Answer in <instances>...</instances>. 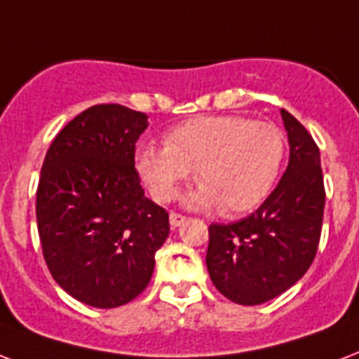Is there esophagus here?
<instances>
[{
    "label": "esophagus",
    "mask_w": 359,
    "mask_h": 359,
    "mask_svg": "<svg viewBox=\"0 0 359 359\" xmlns=\"http://www.w3.org/2000/svg\"><path fill=\"white\" fill-rule=\"evenodd\" d=\"M169 222H171L173 228H179V226H182V224L186 222V216L179 215V212H171V215H169Z\"/></svg>",
    "instance_id": "1"
}]
</instances>
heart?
I'll return each mask as SVG.
<instances>
[{
  "label": "heart",
  "instance_id": "b5f03b06",
  "mask_svg": "<svg viewBox=\"0 0 359 359\" xmlns=\"http://www.w3.org/2000/svg\"><path fill=\"white\" fill-rule=\"evenodd\" d=\"M165 147H143L137 169L158 201L177 198L196 171L198 205H218L224 215L258 207L277 182L286 152L277 126L245 116H199L169 131Z\"/></svg>",
  "mask_w": 359,
  "mask_h": 359
}]
</instances>
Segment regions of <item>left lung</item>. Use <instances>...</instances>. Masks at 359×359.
<instances>
[{
  "label": "left lung",
  "mask_w": 359,
  "mask_h": 359,
  "mask_svg": "<svg viewBox=\"0 0 359 359\" xmlns=\"http://www.w3.org/2000/svg\"><path fill=\"white\" fill-rule=\"evenodd\" d=\"M280 114L290 161L278 186L252 215L209 226L210 280L239 305H262L286 292L318 250L325 205L318 144L288 111Z\"/></svg>",
  "instance_id": "obj_1"
}]
</instances>
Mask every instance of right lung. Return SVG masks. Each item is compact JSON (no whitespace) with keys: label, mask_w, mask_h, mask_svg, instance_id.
<instances>
[{"label":"right lung","mask_w":359,"mask_h":359,"mask_svg":"<svg viewBox=\"0 0 359 359\" xmlns=\"http://www.w3.org/2000/svg\"><path fill=\"white\" fill-rule=\"evenodd\" d=\"M147 118L116 103L90 107L54 137L41 168L43 258L52 278L90 307L135 299L169 235L168 210L144 196L135 169Z\"/></svg>","instance_id":"1"}]
</instances>
